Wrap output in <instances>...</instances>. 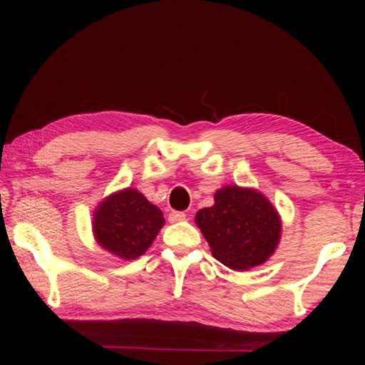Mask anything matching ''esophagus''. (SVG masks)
Here are the masks:
<instances>
[{
	"mask_svg": "<svg viewBox=\"0 0 365 365\" xmlns=\"http://www.w3.org/2000/svg\"><path fill=\"white\" fill-rule=\"evenodd\" d=\"M185 219H187V214H185V212H170L169 214L170 224H175V222H182Z\"/></svg>",
	"mask_w": 365,
	"mask_h": 365,
	"instance_id": "1",
	"label": "esophagus"
}]
</instances>
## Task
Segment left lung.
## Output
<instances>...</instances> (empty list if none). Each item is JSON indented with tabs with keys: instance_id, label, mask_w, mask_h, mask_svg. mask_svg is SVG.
<instances>
[{
	"instance_id": "left-lung-1",
	"label": "left lung",
	"mask_w": 365,
	"mask_h": 365,
	"mask_svg": "<svg viewBox=\"0 0 365 365\" xmlns=\"http://www.w3.org/2000/svg\"><path fill=\"white\" fill-rule=\"evenodd\" d=\"M196 225L212 256L232 270H250L274 255L282 237V219L261 191L227 185L214 193V205L200 209Z\"/></svg>"
}]
</instances>
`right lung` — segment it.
<instances>
[{"label": "right lung", "mask_w": 365, "mask_h": 365, "mask_svg": "<svg viewBox=\"0 0 365 365\" xmlns=\"http://www.w3.org/2000/svg\"><path fill=\"white\" fill-rule=\"evenodd\" d=\"M164 224L163 211L128 187L104 197L95 209L91 227L103 250L132 261L145 255Z\"/></svg>", "instance_id": "right-lung-1"}]
</instances>
